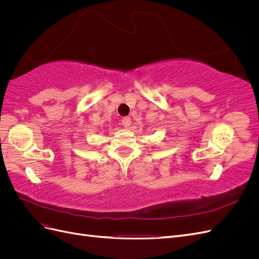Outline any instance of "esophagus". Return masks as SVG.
Returning a JSON list of instances; mask_svg holds the SVG:
<instances>
[{
  "mask_svg": "<svg viewBox=\"0 0 259 259\" xmlns=\"http://www.w3.org/2000/svg\"><path fill=\"white\" fill-rule=\"evenodd\" d=\"M121 123H122V125H123V127H125V128L130 127V125H131V123H132V121H131V117H130V116H125V117H123Z\"/></svg>",
  "mask_w": 259,
  "mask_h": 259,
  "instance_id": "esophagus-1",
  "label": "esophagus"
}]
</instances>
